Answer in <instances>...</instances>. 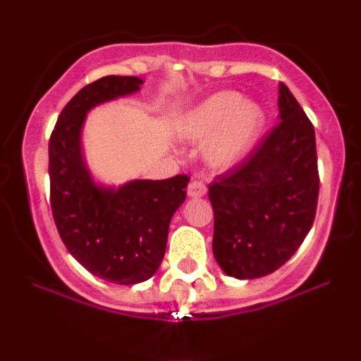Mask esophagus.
I'll list each match as a JSON object with an SVG mask.
<instances>
[{
  "instance_id": "esophagus-1",
  "label": "esophagus",
  "mask_w": 361,
  "mask_h": 361,
  "mask_svg": "<svg viewBox=\"0 0 361 361\" xmlns=\"http://www.w3.org/2000/svg\"><path fill=\"white\" fill-rule=\"evenodd\" d=\"M207 193V186L202 180H192L188 183V195L192 198H200Z\"/></svg>"
}]
</instances>
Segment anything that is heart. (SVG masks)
I'll use <instances>...</instances> for the list:
<instances>
[{"label":"heart","instance_id":"heart-1","mask_svg":"<svg viewBox=\"0 0 361 361\" xmlns=\"http://www.w3.org/2000/svg\"><path fill=\"white\" fill-rule=\"evenodd\" d=\"M264 110L238 91H219L181 115L180 139L200 142L209 137L207 157L217 168H229L244 157L264 127Z\"/></svg>","mask_w":361,"mask_h":361}]
</instances>
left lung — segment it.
Masks as SVG:
<instances>
[{"instance_id": "8db88e82", "label": "left lung", "mask_w": 361, "mask_h": 361, "mask_svg": "<svg viewBox=\"0 0 361 361\" xmlns=\"http://www.w3.org/2000/svg\"><path fill=\"white\" fill-rule=\"evenodd\" d=\"M279 91L280 122L209 186L215 261L239 280L279 270L299 250L316 217L314 126L283 82Z\"/></svg>"}]
</instances>
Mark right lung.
<instances>
[{
  "label": "right lung",
  "mask_w": 361,
  "mask_h": 361,
  "mask_svg": "<svg viewBox=\"0 0 361 361\" xmlns=\"http://www.w3.org/2000/svg\"><path fill=\"white\" fill-rule=\"evenodd\" d=\"M135 76H105L78 91L49 140L54 222L62 243L93 275L118 285L151 279L164 258L173 214L185 202L190 178L134 180L105 188L91 178L81 154L86 114L100 103L139 91Z\"/></svg>",
  "instance_id": "obj_1"
}]
</instances>
